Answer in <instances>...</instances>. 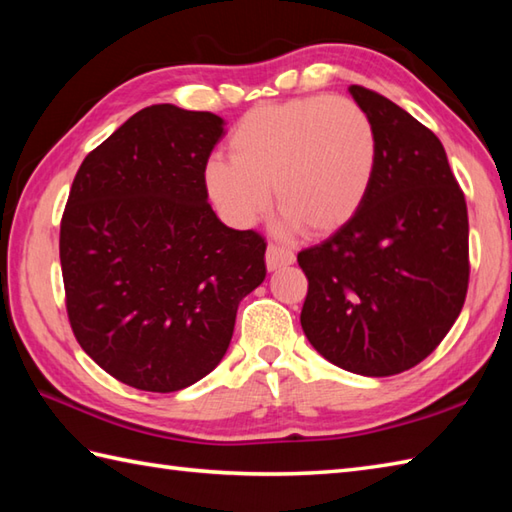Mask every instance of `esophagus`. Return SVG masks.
Returning a JSON list of instances; mask_svg holds the SVG:
<instances>
[{"instance_id":"esophagus-1","label":"esophagus","mask_w":512,"mask_h":512,"mask_svg":"<svg viewBox=\"0 0 512 512\" xmlns=\"http://www.w3.org/2000/svg\"><path fill=\"white\" fill-rule=\"evenodd\" d=\"M290 264H295V253H292V250H288L284 246H275V244L268 246V250H266L268 270H279V268L290 266Z\"/></svg>"}]
</instances>
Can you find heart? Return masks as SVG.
<instances>
[{"mask_svg": "<svg viewBox=\"0 0 512 512\" xmlns=\"http://www.w3.org/2000/svg\"><path fill=\"white\" fill-rule=\"evenodd\" d=\"M231 158L204 167V187L228 222L250 226L270 200L281 224L308 235L339 231L372 187L378 145L369 116L347 99H314L250 110L228 138Z\"/></svg>", "mask_w": 512, "mask_h": 512, "instance_id": "obj_1", "label": "heart"}]
</instances>
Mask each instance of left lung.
<instances>
[{
  "mask_svg": "<svg viewBox=\"0 0 512 512\" xmlns=\"http://www.w3.org/2000/svg\"><path fill=\"white\" fill-rule=\"evenodd\" d=\"M376 132V173L361 209L301 250V328L323 358L361 376L418 365L447 336L469 288V215L447 151L385 96L350 85Z\"/></svg>",
  "mask_w": 512,
  "mask_h": 512,
  "instance_id": "1",
  "label": "left lung"
}]
</instances>
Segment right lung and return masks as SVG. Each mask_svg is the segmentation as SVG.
Returning a JSON list of instances; mask_svg holds the SVG:
<instances>
[{
	"instance_id": "add662e5",
	"label": "right lung",
	"mask_w": 512,
	"mask_h": 512,
	"mask_svg": "<svg viewBox=\"0 0 512 512\" xmlns=\"http://www.w3.org/2000/svg\"><path fill=\"white\" fill-rule=\"evenodd\" d=\"M224 118L151 105L76 171L61 220L76 341L121 383L169 394L211 374L239 301L266 279V242L215 215L204 167Z\"/></svg>"
}]
</instances>
